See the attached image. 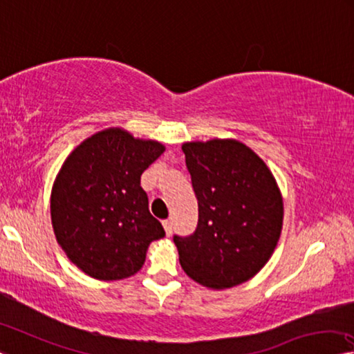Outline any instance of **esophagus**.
I'll return each mask as SVG.
<instances>
[{"instance_id": "obj_1", "label": "esophagus", "mask_w": 354, "mask_h": 354, "mask_svg": "<svg viewBox=\"0 0 354 354\" xmlns=\"http://www.w3.org/2000/svg\"><path fill=\"white\" fill-rule=\"evenodd\" d=\"M162 225H164V228H165V233H167V236H170L171 232H173V222L170 221V218H167V221L162 222Z\"/></svg>"}]
</instances>
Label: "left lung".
Wrapping results in <instances>:
<instances>
[{
    "label": "left lung",
    "mask_w": 354,
    "mask_h": 354,
    "mask_svg": "<svg viewBox=\"0 0 354 354\" xmlns=\"http://www.w3.org/2000/svg\"><path fill=\"white\" fill-rule=\"evenodd\" d=\"M198 200V225L175 241L179 263L207 288H230L255 276L280 238L283 201L272 173L236 140L183 145Z\"/></svg>",
    "instance_id": "left-lung-1"
}]
</instances>
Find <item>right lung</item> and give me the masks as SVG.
<instances>
[{"label": "right lung", "instance_id": "1", "mask_svg": "<svg viewBox=\"0 0 354 354\" xmlns=\"http://www.w3.org/2000/svg\"><path fill=\"white\" fill-rule=\"evenodd\" d=\"M164 151L154 140L105 129L78 145L61 167L50 201L53 230L69 260L88 276H133L148 245L165 236L140 186L142 173Z\"/></svg>", "mask_w": 354, "mask_h": 354}]
</instances>
